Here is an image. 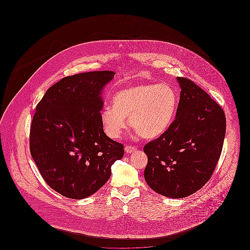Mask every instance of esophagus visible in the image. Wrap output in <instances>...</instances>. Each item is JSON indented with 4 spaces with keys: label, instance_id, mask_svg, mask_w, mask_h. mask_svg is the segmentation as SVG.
<instances>
[{
    "label": "esophagus",
    "instance_id": "esophagus-1",
    "mask_svg": "<svg viewBox=\"0 0 250 250\" xmlns=\"http://www.w3.org/2000/svg\"><path fill=\"white\" fill-rule=\"evenodd\" d=\"M125 152L126 153H135L136 151H137V148L136 147H134V146H130V145H127V146H125Z\"/></svg>",
    "mask_w": 250,
    "mask_h": 250
}]
</instances>
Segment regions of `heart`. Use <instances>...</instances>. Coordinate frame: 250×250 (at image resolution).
Instances as JSON below:
<instances>
[{
	"instance_id": "obj_1",
	"label": "heart",
	"mask_w": 250,
	"mask_h": 250,
	"mask_svg": "<svg viewBox=\"0 0 250 250\" xmlns=\"http://www.w3.org/2000/svg\"><path fill=\"white\" fill-rule=\"evenodd\" d=\"M113 106L101 110V122L109 138L116 139L127 125L144 139H155L169 127L174 118L178 95L166 83H140L119 90Z\"/></svg>"
}]
</instances>
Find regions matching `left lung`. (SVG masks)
I'll list each match as a JSON object with an SVG mask.
<instances>
[{
    "instance_id": "8db88e82",
    "label": "left lung",
    "mask_w": 250,
    "mask_h": 250,
    "mask_svg": "<svg viewBox=\"0 0 250 250\" xmlns=\"http://www.w3.org/2000/svg\"><path fill=\"white\" fill-rule=\"evenodd\" d=\"M177 82L181 94L175 119L143 148L147 185L172 199L189 196L211 178L226 133L222 107L190 80L177 77Z\"/></svg>"
}]
</instances>
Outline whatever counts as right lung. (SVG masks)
<instances>
[{"mask_svg":"<svg viewBox=\"0 0 250 250\" xmlns=\"http://www.w3.org/2000/svg\"><path fill=\"white\" fill-rule=\"evenodd\" d=\"M112 71H92L62 79L36 106L30 151L45 182L61 195L85 199L101 188L124 145L103 130L102 92Z\"/></svg>","mask_w":250,"mask_h":250,"instance_id":"1","label":"right lung"}]
</instances>
